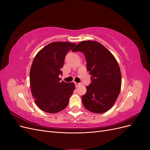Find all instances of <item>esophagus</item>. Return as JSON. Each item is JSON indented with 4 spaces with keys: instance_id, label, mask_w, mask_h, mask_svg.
I'll use <instances>...</instances> for the list:
<instances>
[{
    "instance_id": "esophagus-1",
    "label": "esophagus",
    "mask_w": 150,
    "mask_h": 150,
    "mask_svg": "<svg viewBox=\"0 0 150 150\" xmlns=\"http://www.w3.org/2000/svg\"><path fill=\"white\" fill-rule=\"evenodd\" d=\"M74 84H75V86H76V87H78V86L80 85V83H74Z\"/></svg>"
}]
</instances>
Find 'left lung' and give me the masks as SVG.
<instances>
[{
    "mask_svg": "<svg viewBox=\"0 0 150 150\" xmlns=\"http://www.w3.org/2000/svg\"><path fill=\"white\" fill-rule=\"evenodd\" d=\"M72 51L84 53L91 83L82 96L84 108L94 113H103L114 105L121 87V71L116 58L103 45L94 40H84Z\"/></svg>",
    "mask_w": 150,
    "mask_h": 150,
    "instance_id": "8db88e82",
    "label": "left lung"
}]
</instances>
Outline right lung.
I'll list each match as a JSON object with an SVG mask.
<instances>
[{
    "mask_svg": "<svg viewBox=\"0 0 150 150\" xmlns=\"http://www.w3.org/2000/svg\"><path fill=\"white\" fill-rule=\"evenodd\" d=\"M76 46L68 42H54L35 56L30 70V87L40 110L56 113L64 110L75 89L74 83L61 81V69L66 54Z\"/></svg>",
    "mask_w": 150,
    "mask_h": 150,
    "instance_id": "1",
    "label": "right lung"
}]
</instances>
